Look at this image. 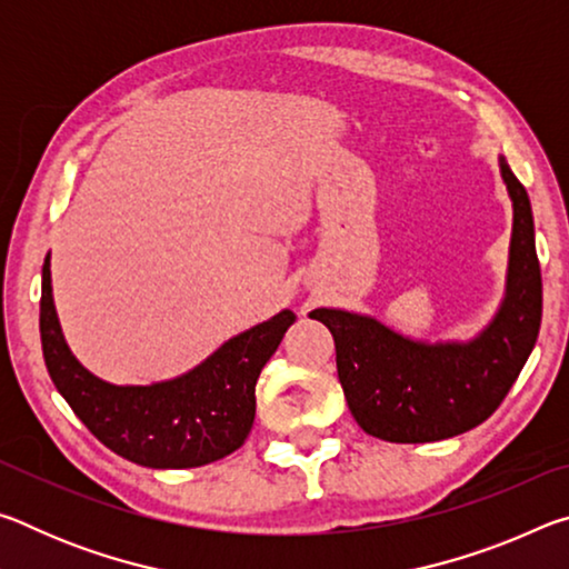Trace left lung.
I'll return each instance as SVG.
<instances>
[{
	"instance_id": "1",
	"label": "left lung",
	"mask_w": 569,
	"mask_h": 569,
	"mask_svg": "<svg viewBox=\"0 0 569 569\" xmlns=\"http://www.w3.org/2000/svg\"><path fill=\"white\" fill-rule=\"evenodd\" d=\"M497 162L512 203V236L505 296L485 329L465 341H427L346 308L308 313L333 333L343 397L366 435L397 445L465 435L492 417L535 349L542 276L532 206L507 160Z\"/></svg>"
}]
</instances>
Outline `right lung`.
<instances>
[{
  "instance_id": "1",
  "label": "right lung",
  "mask_w": 569,
  "mask_h": 569,
  "mask_svg": "<svg viewBox=\"0 0 569 569\" xmlns=\"http://www.w3.org/2000/svg\"><path fill=\"white\" fill-rule=\"evenodd\" d=\"M296 321L283 308L230 336L186 373L152 383H110L77 361L42 266L40 336L47 371L80 421L122 459L150 469L203 467L243 447L256 419V381Z\"/></svg>"
}]
</instances>
